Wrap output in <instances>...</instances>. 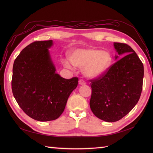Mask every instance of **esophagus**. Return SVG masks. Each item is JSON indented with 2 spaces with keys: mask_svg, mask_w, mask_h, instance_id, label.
Segmentation results:
<instances>
[{
  "mask_svg": "<svg viewBox=\"0 0 153 153\" xmlns=\"http://www.w3.org/2000/svg\"><path fill=\"white\" fill-rule=\"evenodd\" d=\"M78 84H79L80 85H85V82L84 80L80 79L79 81H78Z\"/></svg>",
  "mask_w": 153,
  "mask_h": 153,
  "instance_id": "obj_1",
  "label": "esophagus"
}]
</instances>
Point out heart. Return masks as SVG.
Wrapping results in <instances>:
<instances>
[{"instance_id": "1", "label": "heart", "mask_w": 153, "mask_h": 153, "mask_svg": "<svg viewBox=\"0 0 153 153\" xmlns=\"http://www.w3.org/2000/svg\"><path fill=\"white\" fill-rule=\"evenodd\" d=\"M73 66L83 68V73L90 78L102 75L110 66L111 57L105 51L91 48H77L72 50L68 55ZM68 59L62 60L63 65L71 69V64Z\"/></svg>"}]
</instances>
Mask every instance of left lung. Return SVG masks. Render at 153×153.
Masks as SVG:
<instances>
[{
    "label": "left lung",
    "instance_id": "8db88e82",
    "mask_svg": "<svg viewBox=\"0 0 153 153\" xmlns=\"http://www.w3.org/2000/svg\"><path fill=\"white\" fill-rule=\"evenodd\" d=\"M114 46L119 55H125L90 80L91 109L106 122L117 121L130 112L140 99L143 85V66L135 51L126 43Z\"/></svg>",
    "mask_w": 153,
    "mask_h": 153
}]
</instances>
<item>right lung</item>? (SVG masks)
Wrapping results in <instances>:
<instances>
[{
	"instance_id": "right-lung-1",
	"label": "right lung",
	"mask_w": 153,
	"mask_h": 153,
	"mask_svg": "<svg viewBox=\"0 0 153 153\" xmlns=\"http://www.w3.org/2000/svg\"><path fill=\"white\" fill-rule=\"evenodd\" d=\"M52 40L34 41L23 49L13 64L12 92L20 107L36 121L60 117L78 78L66 79L55 73L48 48Z\"/></svg>"
}]
</instances>
